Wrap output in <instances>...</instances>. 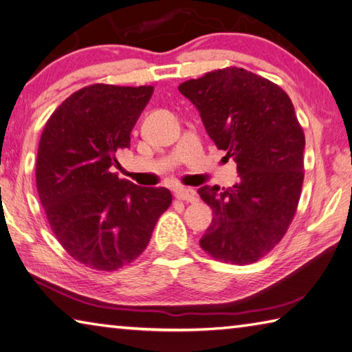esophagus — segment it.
Segmentation results:
<instances>
[{"mask_svg":"<svg viewBox=\"0 0 352 352\" xmlns=\"http://www.w3.org/2000/svg\"><path fill=\"white\" fill-rule=\"evenodd\" d=\"M175 195L179 200H185V202H191L195 204L199 200L197 192L191 188H184V186H179V188L175 190Z\"/></svg>","mask_w":352,"mask_h":352,"instance_id":"34e87169","label":"esophagus"}]
</instances>
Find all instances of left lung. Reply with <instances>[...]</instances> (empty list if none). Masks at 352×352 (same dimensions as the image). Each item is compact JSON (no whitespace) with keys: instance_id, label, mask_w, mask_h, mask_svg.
<instances>
[{"instance_id":"1","label":"left lung","mask_w":352,"mask_h":352,"mask_svg":"<svg viewBox=\"0 0 352 352\" xmlns=\"http://www.w3.org/2000/svg\"><path fill=\"white\" fill-rule=\"evenodd\" d=\"M177 89L239 171V182L229 188H199L212 210L200 248L225 263H255L281 241L300 197L305 136L295 107L278 85L236 67L191 78Z\"/></svg>"}]
</instances>
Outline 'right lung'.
<instances>
[{"mask_svg": "<svg viewBox=\"0 0 352 352\" xmlns=\"http://www.w3.org/2000/svg\"><path fill=\"white\" fill-rule=\"evenodd\" d=\"M152 94L153 86H85L57 107L42 132L41 204L63 249L91 269L117 270L133 261L171 204L167 188L138 186L113 173Z\"/></svg>", "mask_w": 352, "mask_h": 352, "instance_id": "add662e5", "label": "right lung"}]
</instances>
